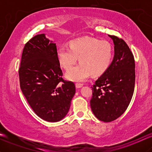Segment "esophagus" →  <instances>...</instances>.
Listing matches in <instances>:
<instances>
[{
  "label": "esophagus",
  "instance_id": "esophagus-1",
  "mask_svg": "<svg viewBox=\"0 0 152 152\" xmlns=\"http://www.w3.org/2000/svg\"><path fill=\"white\" fill-rule=\"evenodd\" d=\"M82 86H83V84H82V83H76V87L77 88H81Z\"/></svg>",
  "mask_w": 152,
  "mask_h": 152
}]
</instances>
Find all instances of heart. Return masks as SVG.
Masks as SVG:
<instances>
[{"mask_svg": "<svg viewBox=\"0 0 152 152\" xmlns=\"http://www.w3.org/2000/svg\"><path fill=\"white\" fill-rule=\"evenodd\" d=\"M114 50L109 41L85 37L74 39L70 48L61 46L57 50L60 65L66 70L70 69L78 58L81 64L68 71L66 78L74 81H82L90 74L99 76L109 69L112 61Z\"/></svg>", "mask_w": 152, "mask_h": 152, "instance_id": "obj_1", "label": "heart"}]
</instances>
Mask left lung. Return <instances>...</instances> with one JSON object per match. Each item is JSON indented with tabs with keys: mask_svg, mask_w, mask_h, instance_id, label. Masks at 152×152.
<instances>
[{
	"mask_svg": "<svg viewBox=\"0 0 152 152\" xmlns=\"http://www.w3.org/2000/svg\"><path fill=\"white\" fill-rule=\"evenodd\" d=\"M109 36L114 44V56L109 69L92 88L91 108L95 116L104 122L121 116L129 105L135 84V61L129 47L121 38Z\"/></svg>",
	"mask_w": 152,
	"mask_h": 152,
	"instance_id": "8db88e82",
	"label": "left lung"
}]
</instances>
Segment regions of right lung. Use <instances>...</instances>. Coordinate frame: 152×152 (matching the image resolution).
<instances>
[{
	"mask_svg": "<svg viewBox=\"0 0 152 152\" xmlns=\"http://www.w3.org/2000/svg\"><path fill=\"white\" fill-rule=\"evenodd\" d=\"M18 74L20 89L38 116L49 122L65 117L76 87L63 79L56 43L45 34L36 35L26 43Z\"/></svg>",
	"mask_w": 152,
	"mask_h": 152,
	"instance_id": "add662e5",
	"label": "right lung"
}]
</instances>
